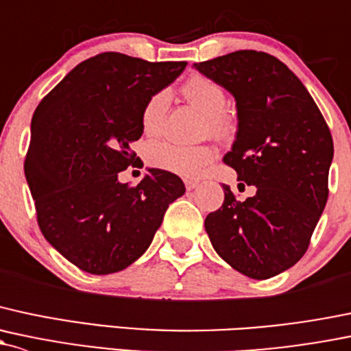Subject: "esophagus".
Listing matches in <instances>:
<instances>
[{"mask_svg":"<svg viewBox=\"0 0 351 351\" xmlns=\"http://www.w3.org/2000/svg\"><path fill=\"white\" fill-rule=\"evenodd\" d=\"M185 186H186V190L190 191V190H193V188H197L198 186V180H185Z\"/></svg>","mask_w":351,"mask_h":351,"instance_id":"esophagus-1","label":"esophagus"}]
</instances>
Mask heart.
Returning a JSON list of instances; mask_svg holds the SVG:
<instances>
[{"label":"heart","mask_w":351,"mask_h":351,"mask_svg":"<svg viewBox=\"0 0 351 351\" xmlns=\"http://www.w3.org/2000/svg\"><path fill=\"white\" fill-rule=\"evenodd\" d=\"M183 94L197 108L206 114L205 132L223 134L230 128V119L225 112L227 92L217 80L205 75H193L183 84ZM168 108V92L160 90L151 95L141 110V126L146 136H156L163 126V117ZM215 158L212 146H185L171 141L151 143L146 151L147 163L173 175L195 178L204 171Z\"/></svg>","instance_id":"obj_1"}]
</instances>
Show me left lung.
<instances>
[{
    "label": "left lung",
    "mask_w": 351,
    "mask_h": 351,
    "mask_svg": "<svg viewBox=\"0 0 351 351\" xmlns=\"http://www.w3.org/2000/svg\"><path fill=\"white\" fill-rule=\"evenodd\" d=\"M237 102L239 131L223 163L239 188L256 193L225 200L205 219L213 249L252 279L281 274L304 256L328 200L333 138L322 110L279 58L239 50L195 64Z\"/></svg>",
    "instance_id": "1"
}]
</instances>
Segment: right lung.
<instances>
[{
  "label": "right lung",
  "instance_id": "right-lung-1",
  "mask_svg": "<svg viewBox=\"0 0 351 351\" xmlns=\"http://www.w3.org/2000/svg\"><path fill=\"white\" fill-rule=\"evenodd\" d=\"M186 62H146L104 51L70 70L35 109L25 176L43 237L90 274L123 271L146 252L166 208L185 193L163 169L136 186L117 175L134 166L141 110Z\"/></svg>",
  "mask_w": 351,
  "mask_h": 351
}]
</instances>
